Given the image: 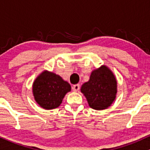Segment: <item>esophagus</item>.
I'll return each mask as SVG.
<instances>
[{"mask_svg":"<svg viewBox=\"0 0 150 150\" xmlns=\"http://www.w3.org/2000/svg\"><path fill=\"white\" fill-rule=\"evenodd\" d=\"M72 89H73L74 92H77V91L80 89V85H79V84H77V85H73V87H72Z\"/></svg>","mask_w":150,"mask_h":150,"instance_id":"esophagus-1","label":"esophagus"}]
</instances>
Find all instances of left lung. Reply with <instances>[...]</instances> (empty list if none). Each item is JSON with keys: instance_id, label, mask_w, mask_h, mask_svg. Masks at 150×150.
Listing matches in <instances>:
<instances>
[{"instance_id": "1", "label": "left lung", "mask_w": 150, "mask_h": 150, "mask_svg": "<svg viewBox=\"0 0 150 150\" xmlns=\"http://www.w3.org/2000/svg\"><path fill=\"white\" fill-rule=\"evenodd\" d=\"M81 92L91 108L102 110L111 106L116 98L117 82L112 72L102 65L91 74L89 80L82 85Z\"/></svg>"}]
</instances>
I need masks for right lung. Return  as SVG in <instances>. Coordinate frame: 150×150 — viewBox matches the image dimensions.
Instances as JSON below:
<instances>
[{
	"label": "right lung",
	"mask_w": 150,
	"mask_h": 150,
	"mask_svg": "<svg viewBox=\"0 0 150 150\" xmlns=\"http://www.w3.org/2000/svg\"><path fill=\"white\" fill-rule=\"evenodd\" d=\"M70 89L68 82L59 75L48 71L41 73L33 84L34 99L41 107L47 110L58 107Z\"/></svg>",
	"instance_id": "obj_1"
}]
</instances>
